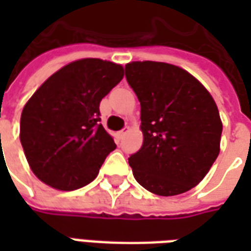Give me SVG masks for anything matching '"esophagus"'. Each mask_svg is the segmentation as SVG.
Wrapping results in <instances>:
<instances>
[{"instance_id":"obj_1","label":"esophagus","mask_w":251,"mask_h":251,"mask_svg":"<svg viewBox=\"0 0 251 251\" xmlns=\"http://www.w3.org/2000/svg\"><path fill=\"white\" fill-rule=\"evenodd\" d=\"M129 130H130V127H125V129H122L121 131H118V133H117V136H118V138H121V140H122V138H124V137H125L127 133H129Z\"/></svg>"}]
</instances>
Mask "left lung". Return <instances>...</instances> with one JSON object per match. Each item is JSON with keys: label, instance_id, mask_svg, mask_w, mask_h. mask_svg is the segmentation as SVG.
<instances>
[{"label": "left lung", "instance_id": "8db88e82", "mask_svg": "<svg viewBox=\"0 0 251 251\" xmlns=\"http://www.w3.org/2000/svg\"><path fill=\"white\" fill-rule=\"evenodd\" d=\"M127 83L141 104V149L129 157L134 179L160 196L199 184L221 152L215 100L189 72L163 62H131Z\"/></svg>", "mask_w": 251, "mask_h": 251}]
</instances>
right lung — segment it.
<instances>
[{
	"mask_svg": "<svg viewBox=\"0 0 251 251\" xmlns=\"http://www.w3.org/2000/svg\"><path fill=\"white\" fill-rule=\"evenodd\" d=\"M124 77V67L80 59L62 67L25 103L20 141L32 172L59 191L91 183L117 145L99 124V103Z\"/></svg>",
	"mask_w": 251,
	"mask_h": 251,
	"instance_id": "1",
	"label": "right lung"
}]
</instances>
